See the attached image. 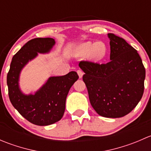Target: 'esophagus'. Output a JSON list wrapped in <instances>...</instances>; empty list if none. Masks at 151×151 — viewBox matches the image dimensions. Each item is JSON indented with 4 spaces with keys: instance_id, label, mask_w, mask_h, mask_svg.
Instances as JSON below:
<instances>
[{
    "instance_id": "1",
    "label": "esophagus",
    "mask_w": 151,
    "mask_h": 151,
    "mask_svg": "<svg viewBox=\"0 0 151 151\" xmlns=\"http://www.w3.org/2000/svg\"><path fill=\"white\" fill-rule=\"evenodd\" d=\"M77 74H78L79 77H80V78H82V77H83V74H84L83 71H81V70H77Z\"/></svg>"
}]
</instances>
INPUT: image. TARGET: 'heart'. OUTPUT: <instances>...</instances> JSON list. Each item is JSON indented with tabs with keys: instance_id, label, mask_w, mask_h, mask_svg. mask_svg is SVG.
Returning <instances> with one entry per match:
<instances>
[{
	"instance_id": "obj_1",
	"label": "heart",
	"mask_w": 151,
	"mask_h": 151,
	"mask_svg": "<svg viewBox=\"0 0 151 151\" xmlns=\"http://www.w3.org/2000/svg\"><path fill=\"white\" fill-rule=\"evenodd\" d=\"M75 55L77 57L85 58L95 62L102 60L107 54V47L102 42H96L93 44L85 42L79 45L75 49Z\"/></svg>"
}]
</instances>
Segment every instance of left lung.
Masks as SVG:
<instances>
[{"mask_svg":"<svg viewBox=\"0 0 151 151\" xmlns=\"http://www.w3.org/2000/svg\"><path fill=\"white\" fill-rule=\"evenodd\" d=\"M110 61H81L91 104L99 115L116 118L133 110L142 97L145 69L137 51L124 39L108 33Z\"/></svg>","mask_w":151,"mask_h":151,"instance_id":"left-lung-1","label":"left lung"}]
</instances>
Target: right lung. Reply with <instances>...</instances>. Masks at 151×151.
<instances>
[{
	"mask_svg": "<svg viewBox=\"0 0 151 151\" xmlns=\"http://www.w3.org/2000/svg\"><path fill=\"white\" fill-rule=\"evenodd\" d=\"M55 44L52 38H36L27 42L12 58L7 74L9 96L14 107L29 122L48 126L60 121L66 107V99L73 84L78 80L76 71L60 77H51L34 94H25L19 88L21 71L38 53L50 52Z\"/></svg>",
	"mask_w": 151,
	"mask_h": 151,
	"instance_id": "add662e5",
	"label": "right lung"
}]
</instances>
